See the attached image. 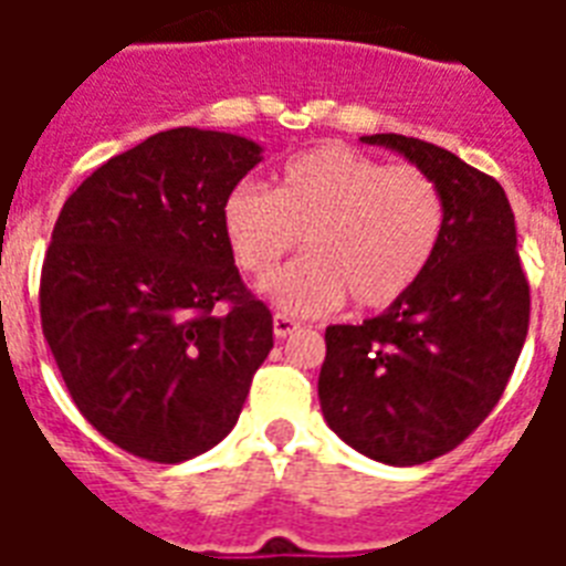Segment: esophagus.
Listing matches in <instances>:
<instances>
[{
    "instance_id": "esophagus-1",
    "label": "esophagus",
    "mask_w": 566,
    "mask_h": 566,
    "mask_svg": "<svg viewBox=\"0 0 566 566\" xmlns=\"http://www.w3.org/2000/svg\"><path fill=\"white\" fill-rule=\"evenodd\" d=\"M300 323H296V319L293 317H287V314H275L273 317V332H275V337H291L293 332H300Z\"/></svg>"
}]
</instances>
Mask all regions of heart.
Wrapping results in <instances>:
<instances>
[{
	"instance_id": "obj_1",
	"label": "heart",
	"mask_w": 566,
	"mask_h": 566,
	"mask_svg": "<svg viewBox=\"0 0 566 566\" xmlns=\"http://www.w3.org/2000/svg\"><path fill=\"white\" fill-rule=\"evenodd\" d=\"M447 229V199L429 172L346 144H323L282 167L279 188L240 181L222 199V231L238 266L266 279L302 243L311 255L264 284L287 314L319 317L349 296L385 311L429 270Z\"/></svg>"
}]
</instances>
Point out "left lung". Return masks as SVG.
I'll return each instance as SVG.
<instances>
[{"label": "left lung", "mask_w": 566, "mask_h": 566, "mask_svg": "<svg viewBox=\"0 0 566 566\" xmlns=\"http://www.w3.org/2000/svg\"><path fill=\"white\" fill-rule=\"evenodd\" d=\"M364 144L402 153L438 181L447 229L405 300L361 326L326 328L319 408L361 455L413 467L464 443L500 402L532 300L500 181L417 137Z\"/></svg>", "instance_id": "left-lung-1"}]
</instances>
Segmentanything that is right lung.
<instances>
[{"instance_id":"add662e5","label":"right lung","mask_w":566,"mask_h":566,"mask_svg":"<svg viewBox=\"0 0 566 566\" xmlns=\"http://www.w3.org/2000/svg\"><path fill=\"white\" fill-rule=\"evenodd\" d=\"M261 146L170 128L114 155L57 213L40 273V326L82 417L155 464L217 447L273 349V314L247 291L222 199Z\"/></svg>"}]
</instances>
